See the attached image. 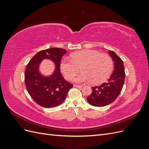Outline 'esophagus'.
Here are the masks:
<instances>
[{"label":"esophagus","mask_w":149,"mask_h":149,"mask_svg":"<svg viewBox=\"0 0 149 149\" xmlns=\"http://www.w3.org/2000/svg\"><path fill=\"white\" fill-rule=\"evenodd\" d=\"M74 86L76 88H82L81 85H77V84H74Z\"/></svg>","instance_id":"34e87169"}]
</instances>
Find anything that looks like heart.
Masks as SVG:
<instances>
[{
    "label": "heart",
    "mask_w": 149,
    "mask_h": 149,
    "mask_svg": "<svg viewBox=\"0 0 149 149\" xmlns=\"http://www.w3.org/2000/svg\"><path fill=\"white\" fill-rule=\"evenodd\" d=\"M71 60L65 58L60 64V69L66 79L71 80L79 72L81 74L74 79L76 82H91L100 84L109 78L113 70V61L107 54L96 50L84 49L71 54Z\"/></svg>",
    "instance_id": "1"
}]
</instances>
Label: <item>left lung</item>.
I'll use <instances>...</instances> for the list:
<instances>
[{"label":"left lung","instance_id":"obj_1","mask_svg":"<svg viewBox=\"0 0 149 149\" xmlns=\"http://www.w3.org/2000/svg\"><path fill=\"white\" fill-rule=\"evenodd\" d=\"M109 54L114 62V70L106 83L92 88L93 91L87 97V101L94 106L103 107L110 104L119 96L123 87L125 79L123 61L114 52L109 50Z\"/></svg>","mask_w":149,"mask_h":149}]
</instances>
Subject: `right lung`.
<instances>
[{
    "mask_svg": "<svg viewBox=\"0 0 149 149\" xmlns=\"http://www.w3.org/2000/svg\"><path fill=\"white\" fill-rule=\"evenodd\" d=\"M66 53L65 49L50 48L40 51L31 58L25 71L26 88L31 98L38 105L45 107L59 106L63 102L68 92L73 87L63 77L60 61ZM43 59H49L56 64V70L50 76L40 74L39 65Z\"/></svg>",
    "mask_w": 149,
    "mask_h": 149,
    "instance_id": "1",
    "label": "right lung"
}]
</instances>
